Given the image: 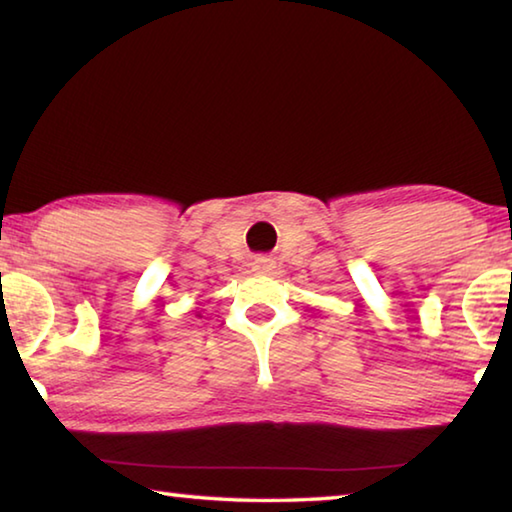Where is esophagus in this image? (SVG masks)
<instances>
[{"instance_id":"esophagus-1","label":"esophagus","mask_w":512,"mask_h":512,"mask_svg":"<svg viewBox=\"0 0 512 512\" xmlns=\"http://www.w3.org/2000/svg\"><path fill=\"white\" fill-rule=\"evenodd\" d=\"M273 259L271 257H255V262H253V268L255 271H259V273H268V271H273Z\"/></svg>"}]
</instances>
